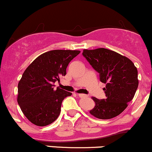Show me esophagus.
I'll list each match as a JSON object with an SVG mask.
<instances>
[{
    "instance_id": "34e87169",
    "label": "esophagus",
    "mask_w": 152,
    "mask_h": 152,
    "mask_svg": "<svg viewBox=\"0 0 152 152\" xmlns=\"http://www.w3.org/2000/svg\"><path fill=\"white\" fill-rule=\"evenodd\" d=\"M77 94L79 97H86V96H87V95L84 94Z\"/></svg>"
}]
</instances>
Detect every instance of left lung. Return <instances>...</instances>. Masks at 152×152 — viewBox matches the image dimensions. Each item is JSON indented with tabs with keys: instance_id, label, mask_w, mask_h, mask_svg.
Listing matches in <instances>:
<instances>
[{
	"instance_id": "1",
	"label": "left lung",
	"mask_w": 152,
	"mask_h": 152,
	"mask_svg": "<svg viewBox=\"0 0 152 152\" xmlns=\"http://www.w3.org/2000/svg\"><path fill=\"white\" fill-rule=\"evenodd\" d=\"M82 54L99 73L100 81L106 84L103 89L106 99L92 96L95 105L89 113L102 120L119 115L132 100L138 88L137 68L129 58L106 48L84 49Z\"/></svg>"
}]
</instances>
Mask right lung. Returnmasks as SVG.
Masks as SVG:
<instances>
[{"instance_id":"obj_1","label":"right lung","mask_w":152,"mask_h":152,"mask_svg":"<svg viewBox=\"0 0 152 152\" xmlns=\"http://www.w3.org/2000/svg\"><path fill=\"white\" fill-rule=\"evenodd\" d=\"M79 50H55L42 53L26 68L18 84L17 102L28 120L37 126L54 122L62 102L72 93L53 86L66 76L69 63Z\"/></svg>"}]
</instances>
